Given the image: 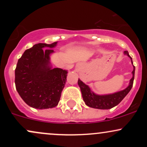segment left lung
Listing matches in <instances>:
<instances>
[{"label": "left lung", "mask_w": 147, "mask_h": 147, "mask_svg": "<svg viewBox=\"0 0 147 147\" xmlns=\"http://www.w3.org/2000/svg\"><path fill=\"white\" fill-rule=\"evenodd\" d=\"M124 54L128 55L131 59V62L133 63L132 58L130 57L129 52L124 51ZM133 77L130 80L129 86L124 89V90L119 91L118 92H115L114 94L108 95H97L93 93L92 90H90L88 86L86 85L85 84L83 83L80 79H78V84L80 87L81 91H82V97H83L84 101L85 102L86 104L88 106L94 109H110L112 108L115 107L119 104V103L122 102V100L126 95H127L132 88L133 80H134V75H135V66L133 65V70L132 72Z\"/></svg>", "instance_id": "obj_1"}]
</instances>
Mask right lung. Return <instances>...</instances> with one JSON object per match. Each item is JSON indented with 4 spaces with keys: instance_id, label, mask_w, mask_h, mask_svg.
<instances>
[{
    "instance_id": "obj_1",
    "label": "right lung",
    "mask_w": 147,
    "mask_h": 147,
    "mask_svg": "<svg viewBox=\"0 0 147 147\" xmlns=\"http://www.w3.org/2000/svg\"><path fill=\"white\" fill-rule=\"evenodd\" d=\"M51 44L39 43L28 49L18 61L15 69V85L23 100L36 109L55 107L60 100L68 72L49 67ZM48 48V49H45Z\"/></svg>"
}]
</instances>
